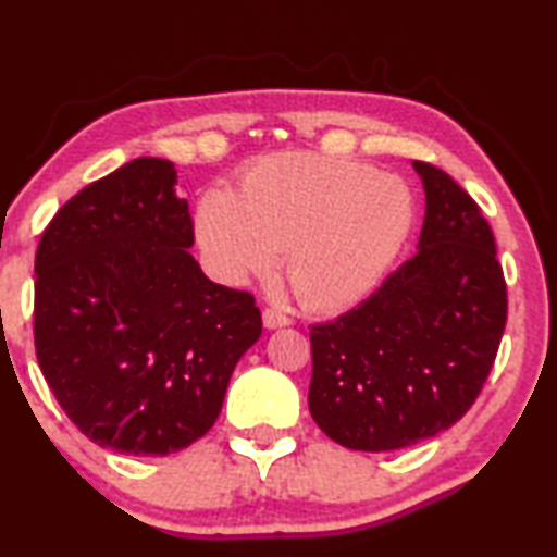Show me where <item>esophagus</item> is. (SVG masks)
Returning <instances> with one entry per match:
<instances>
[{
    "instance_id": "obj_1",
    "label": "esophagus",
    "mask_w": 557,
    "mask_h": 557,
    "mask_svg": "<svg viewBox=\"0 0 557 557\" xmlns=\"http://www.w3.org/2000/svg\"><path fill=\"white\" fill-rule=\"evenodd\" d=\"M263 324L269 326V330H278V326L292 324V319H288L281 309H263Z\"/></svg>"
}]
</instances>
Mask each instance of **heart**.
<instances>
[{"label":"heart","instance_id":"heart-1","mask_svg":"<svg viewBox=\"0 0 557 557\" xmlns=\"http://www.w3.org/2000/svg\"><path fill=\"white\" fill-rule=\"evenodd\" d=\"M406 182L322 154H273L243 174L238 195L208 189L195 227L212 273L243 284L284 250L296 299L317 311L362 301L413 227Z\"/></svg>","mask_w":557,"mask_h":557}]
</instances>
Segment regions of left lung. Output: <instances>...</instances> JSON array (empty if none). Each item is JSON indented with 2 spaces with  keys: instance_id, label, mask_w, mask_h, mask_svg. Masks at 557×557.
I'll return each mask as SVG.
<instances>
[{
  "instance_id": "obj_1",
  "label": "left lung",
  "mask_w": 557,
  "mask_h": 557,
  "mask_svg": "<svg viewBox=\"0 0 557 557\" xmlns=\"http://www.w3.org/2000/svg\"><path fill=\"white\" fill-rule=\"evenodd\" d=\"M425 189L418 253L326 324H311L309 410L332 441L393 451L454 425L482 393L507 324V284L482 208L444 170Z\"/></svg>"
}]
</instances>
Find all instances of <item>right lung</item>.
Returning <instances> with one entry per match:
<instances>
[{"instance_id": "obj_1", "label": "right lung", "mask_w": 557, "mask_h": 557, "mask_svg": "<svg viewBox=\"0 0 557 557\" xmlns=\"http://www.w3.org/2000/svg\"><path fill=\"white\" fill-rule=\"evenodd\" d=\"M177 172L134 159L55 212L35 253V355L83 436L166 456L205 436L261 337L253 294L205 276Z\"/></svg>"}]
</instances>
